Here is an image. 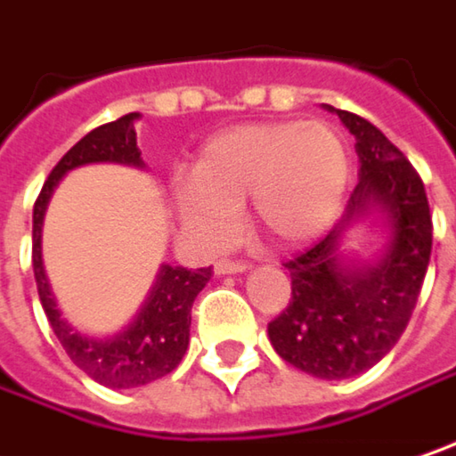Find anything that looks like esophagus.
Instances as JSON below:
<instances>
[{
	"label": "esophagus",
	"instance_id": "34e87169",
	"mask_svg": "<svg viewBox=\"0 0 456 456\" xmlns=\"http://www.w3.org/2000/svg\"><path fill=\"white\" fill-rule=\"evenodd\" d=\"M248 268V263H242V260H216L214 263V273L216 276H227V273H242Z\"/></svg>",
	"mask_w": 456,
	"mask_h": 456
}]
</instances>
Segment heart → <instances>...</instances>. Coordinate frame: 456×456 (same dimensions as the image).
<instances>
[{
    "label": "heart",
    "mask_w": 456,
    "mask_h": 456,
    "mask_svg": "<svg viewBox=\"0 0 456 456\" xmlns=\"http://www.w3.org/2000/svg\"><path fill=\"white\" fill-rule=\"evenodd\" d=\"M348 183V151L325 123H250L208 139L193 175L173 183L183 232L219 248L250 199L253 227L279 248L314 240L333 222Z\"/></svg>",
    "instance_id": "obj_1"
}]
</instances>
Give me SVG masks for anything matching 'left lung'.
I'll list each match as a JSON object with an SVG mask.
<instances>
[{"label": "left lung", "mask_w": 456, "mask_h": 456, "mask_svg": "<svg viewBox=\"0 0 456 456\" xmlns=\"http://www.w3.org/2000/svg\"><path fill=\"white\" fill-rule=\"evenodd\" d=\"M335 113L356 136L359 183L343 219L283 263L291 302L268 322L271 346L283 362L320 379L356 377L387 356L408 328L434 242L426 188L405 154L374 123L348 110ZM374 208L388 216V250L374 266H351L339 257V240Z\"/></svg>", "instance_id": "1"}]
</instances>
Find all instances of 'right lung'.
I'll return each instance as SVG.
<instances>
[{
  "label": "right lung",
  "mask_w": 456,
  "mask_h": 456,
  "mask_svg": "<svg viewBox=\"0 0 456 456\" xmlns=\"http://www.w3.org/2000/svg\"><path fill=\"white\" fill-rule=\"evenodd\" d=\"M136 118L139 113H128L118 121L97 126L87 136H82L51 170L48 180L43 183L41 196L33 206V273H36L45 317L56 338L61 340L69 359L87 377H93L94 382L113 389L149 385L170 374L183 362L191 338V307L199 291L211 279V268L188 271L183 265H162L144 307L128 322V328H123L113 338L82 335L69 325L56 307L41 255L45 206L51 201V193L59 185V180L74 167L93 165V162H121V165L144 167L142 151L136 147V131H134Z\"/></svg>",
  "instance_id": "right-lung-1"
}]
</instances>
